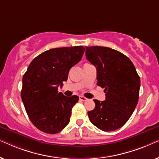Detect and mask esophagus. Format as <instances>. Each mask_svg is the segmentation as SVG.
Returning a JSON list of instances; mask_svg holds the SVG:
<instances>
[{"label": "esophagus", "instance_id": "esophagus-1", "mask_svg": "<svg viewBox=\"0 0 159 159\" xmlns=\"http://www.w3.org/2000/svg\"><path fill=\"white\" fill-rule=\"evenodd\" d=\"M80 100L82 101H86L87 100H88V98H86L84 96H80Z\"/></svg>", "mask_w": 159, "mask_h": 159}]
</instances>
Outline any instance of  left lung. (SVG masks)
<instances>
[{
	"label": "left lung",
	"instance_id": "8db88e82",
	"mask_svg": "<svg viewBox=\"0 0 159 159\" xmlns=\"http://www.w3.org/2000/svg\"><path fill=\"white\" fill-rule=\"evenodd\" d=\"M87 59L97 69V84L104 88L106 100H93L95 107L88 112L89 119L105 132L125 125L139 99L140 79L127 56L107 47H86Z\"/></svg>",
	"mask_w": 159,
	"mask_h": 159
}]
</instances>
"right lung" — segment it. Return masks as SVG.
<instances>
[{"mask_svg":"<svg viewBox=\"0 0 159 159\" xmlns=\"http://www.w3.org/2000/svg\"><path fill=\"white\" fill-rule=\"evenodd\" d=\"M83 46L53 48L32 61L22 78L21 97L32 123L45 133L56 134L70 121L77 95L58 93L70 69L82 59Z\"/></svg>","mask_w":159,"mask_h":159,"instance_id":"right-lung-1","label":"right lung"}]
</instances>
